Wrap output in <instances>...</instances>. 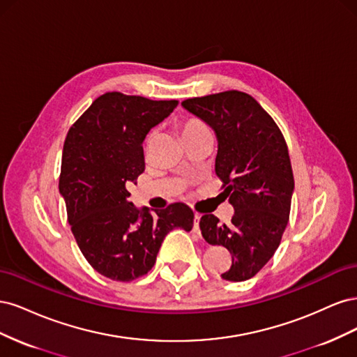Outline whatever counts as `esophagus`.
Instances as JSON below:
<instances>
[{
  "instance_id": "esophagus-1",
  "label": "esophagus",
  "mask_w": 357,
  "mask_h": 357,
  "mask_svg": "<svg viewBox=\"0 0 357 357\" xmlns=\"http://www.w3.org/2000/svg\"><path fill=\"white\" fill-rule=\"evenodd\" d=\"M199 220H201V214L195 213V218H193V229H195V232L199 234Z\"/></svg>"
}]
</instances>
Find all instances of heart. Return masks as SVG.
Here are the masks:
<instances>
[{"instance_id":"1","label":"heart","mask_w":357,"mask_h":357,"mask_svg":"<svg viewBox=\"0 0 357 357\" xmlns=\"http://www.w3.org/2000/svg\"><path fill=\"white\" fill-rule=\"evenodd\" d=\"M178 128H180L181 137L185 138V139H188V138H190V137H193V135H197V134H199V132H202V131H208L207 125H205V123L201 121V119L193 117V116L181 119L180 123H178ZM147 142H150V135H149V138H147Z\"/></svg>"}]
</instances>
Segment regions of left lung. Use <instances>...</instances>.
<instances>
[{
  "label": "left lung",
  "mask_w": 357,
  "mask_h": 357,
  "mask_svg": "<svg viewBox=\"0 0 357 357\" xmlns=\"http://www.w3.org/2000/svg\"><path fill=\"white\" fill-rule=\"evenodd\" d=\"M181 105L218 135L215 174L235 208L228 225L204 214L201 234L232 255L222 278L244 282L273 257L289 222L295 183L286 139L274 119L245 92L197 96Z\"/></svg>",
  "instance_id": "obj_1"
}]
</instances>
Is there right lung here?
Here are the masks:
<instances>
[{"label": "right lung", "mask_w": 357, "mask_h": 357, "mask_svg": "<svg viewBox=\"0 0 357 357\" xmlns=\"http://www.w3.org/2000/svg\"><path fill=\"white\" fill-rule=\"evenodd\" d=\"M177 104L107 92L74 122L63 143L59 192L71 232L89 265L114 282L147 274L165 235L192 229L186 204L150 214L128 201V188L144 171L146 135Z\"/></svg>", "instance_id": "1"}]
</instances>
